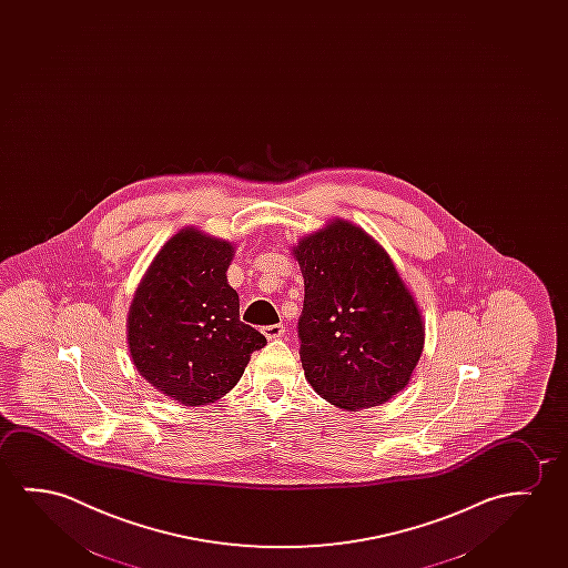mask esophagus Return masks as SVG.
<instances>
[{
  "mask_svg": "<svg viewBox=\"0 0 568 568\" xmlns=\"http://www.w3.org/2000/svg\"><path fill=\"white\" fill-rule=\"evenodd\" d=\"M263 336L267 339H280L285 334V326L283 324H273V326H263Z\"/></svg>",
  "mask_w": 568,
  "mask_h": 568,
  "instance_id": "obj_1",
  "label": "esophagus"
}]
</instances>
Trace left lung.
Segmentation results:
<instances>
[{
    "label": "left lung",
    "instance_id": "1",
    "mask_svg": "<svg viewBox=\"0 0 568 568\" xmlns=\"http://www.w3.org/2000/svg\"><path fill=\"white\" fill-rule=\"evenodd\" d=\"M305 280L301 362L318 395L344 410L400 393L424 349L418 305L387 252L336 221L293 247Z\"/></svg>",
    "mask_w": 568,
    "mask_h": 568
}]
</instances>
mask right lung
I'll return each mask as SVG.
<instances>
[{"mask_svg": "<svg viewBox=\"0 0 568 568\" xmlns=\"http://www.w3.org/2000/svg\"><path fill=\"white\" fill-rule=\"evenodd\" d=\"M234 247L197 229L165 242L140 281L129 311L134 367L162 395L183 406L214 403L267 339L240 321L239 293L226 270Z\"/></svg>", "mask_w": 568, "mask_h": 568, "instance_id": "add662e5", "label": "right lung"}]
</instances>
